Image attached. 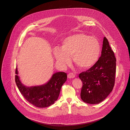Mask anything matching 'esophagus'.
Instances as JSON below:
<instances>
[{
  "instance_id": "34e87169",
  "label": "esophagus",
  "mask_w": 130,
  "mask_h": 130,
  "mask_svg": "<svg viewBox=\"0 0 130 130\" xmlns=\"http://www.w3.org/2000/svg\"><path fill=\"white\" fill-rule=\"evenodd\" d=\"M68 78H73L75 77V75H74V74H73V73H69L68 75Z\"/></svg>"
}]
</instances>
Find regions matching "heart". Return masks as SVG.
<instances>
[{
	"label": "heart",
	"mask_w": 130,
	"mask_h": 130,
	"mask_svg": "<svg viewBox=\"0 0 130 130\" xmlns=\"http://www.w3.org/2000/svg\"><path fill=\"white\" fill-rule=\"evenodd\" d=\"M101 51V45L96 38L79 33L66 38L61 48H56L54 54L62 65L69 64L72 56L73 62L78 67L88 69L97 62Z\"/></svg>",
	"instance_id": "b5f03b06"
}]
</instances>
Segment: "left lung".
Returning a JSON list of instances; mask_svg holds the SVG:
<instances>
[{"instance_id": "8db88e82", "label": "left lung", "mask_w": 130, "mask_h": 130, "mask_svg": "<svg viewBox=\"0 0 130 130\" xmlns=\"http://www.w3.org/2000/svg\"><path fill=\"white\" fill-rule=\"evenodd\" d=\"M116 58L107 39L104 37L101 56L92 67L81 72L80 97L87 104H98L112 91L115 82Z\"/></svg>"}]
</instances>
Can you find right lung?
Returning a JSON list of instances; mask_svg holds the SVG:
<instances>
[{"label":"right lung","mask_w":130,"mask_h":130,"mask_svg":"<svg viewBox=\"0 0 130 130\" xmlns=\"http://www.w3.org/2000/svg\"><path fill=\"white\" fill-rule=\"evenodd\" d=\"M16 84L25 99L30 104L38 107H46L51 105L58 100L61 87L67 80V74L60 72L54 73L51 79L45 84L31 86L24 85L18 76L15 69Z\"/></svg>","instance_id":"obj_1"}]
</instances>
